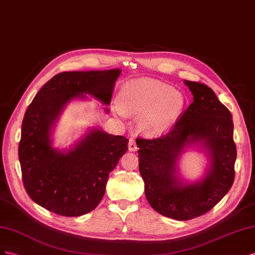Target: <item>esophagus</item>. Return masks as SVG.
I'll return each mask as SVG.
<instances>
[{"label":"esophagus","instance_id":"34e87169","mask_svg":"<svg viewBox=\"0 0 255 255\" xmlns=\"http://www.w3.org/2000/svg\"><path fill=\"white\" fill-rule=\"evenodd\" d=\"M128 149H129L130 151H134V150H136V149H137V147H136V144H135V141H134L133 137H130V139H129Z\"/></svg>","mask_w":255,"mask_h":255}]
</instances>
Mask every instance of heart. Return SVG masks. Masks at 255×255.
I'll list each match as a JSON object with an SVG mask.
<instances>
[{"label":"heart","mask_w":255,"mask_h":255,"mask_svg":"<svg viewBox=\"0 0 255 255\" xmlns=\"http://www.w3.org/2000/svg\"><path fill=\"white\" fill-rule=\"evenodd\" d=\"M116 111L141 114L137 127L142 132L156 135L165 131L186 107V98L174 87L154 80H139L122 90Z\"/></svg>","instance_id":"obj_1"}]
</instances>
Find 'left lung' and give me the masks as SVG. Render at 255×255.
I'll use <instances>...</instances> for the list:
<instances>
[{"mask_svg": "<svg viewBox=\"0 0 255 255\" xmlns=\"http://www.w3.org/2000/svg\"><path fill=\"white\" fill-rule=\"evenodd\" d=\"M185 84L193 101L170 131L156 139L136 137L139 170L149 205L179 221L204 215L222 200L234 183L237 156L229 109L207 85L187 80ZM196 141L209 150L211 169L202 182L185 185L177 177L176 161L186 144Z\"/></svg>", "mask_w": 255, "mask_h": 255, "instance_id": "1", "label": "left lung"}]
</instances>
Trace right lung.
Here are the masks:
<instances>
[{
    "mask_svg": "<svg viewBox=\"0 0 255 255\" xmlns=\"http://www.w3.org/2000/svg\"><path fill=\"white\" fill-rule=\"evenodd\" d=\"M121 72L118 68L61 72L26 109L18 149L22 181L28 196L49 212L82 216L104 198L109 174L128 149V139L93 129L75 147L59 151L51 147L50 129L66 104L83 94L110 104Z\"/></svg>",
    "mask_w": 255,
    "mask_h": 255,
    "instance_id": "obj_1",
    "label": "right lung"
}]
</instances>
